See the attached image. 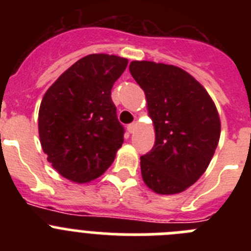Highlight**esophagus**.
<instances>
[{"instance_id": "34e87169", "label": "esophagus", "mask_w": 251, "mask_h": 251, "mask_svg": "<svg viewBox=\"0 0 251 251\" xmlns=\"http://www.w3.org/2000/svg\"><path fill=\"white\" fill-rule=\"evenodd\" d=\"M136 128H137V123H132V124H129V126H128L127 129H128V132H129V133H133L134 130H136Z\"/></svg>"}]
</instances>
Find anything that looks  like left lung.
Segmentation results:
<instances>
[{
    "label": "left lung",
    "instance_id": "1",
    "mask_svg": "<svg viewBox=\"0 0 251 251\" xmlns=\"http://www.w3.org/2000/svg\"><path fill=\"white\" fill-rule=\"evenodd\" d=\"M129 72L146 94L156 141L141 157L143 182L158 195L185 191L208 167L219 145L221 122L206 89L183 69L132 61Z\"/></svg>",
    "mask_w": 251,
    "mask_h": 251
}]
</instances>
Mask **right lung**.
<instances>
[{
	"label": "right lung",
	"instance_id": "1",
	"mask_svg": "<svg viewBox=\"0 0 251 251\" xmlns=\"http://www.w3.org/2000/svg\"><path fill=\"white\" fill-rule=\"evenodd\" d=\"M127 65L126 57L90 54L46 90L39 109L40 143L64 178L88 183L114 161L124 129L110 92Z\"/></svg>",
	"mask_w": 251,
	"mask_h": 251
}]
</instances>
